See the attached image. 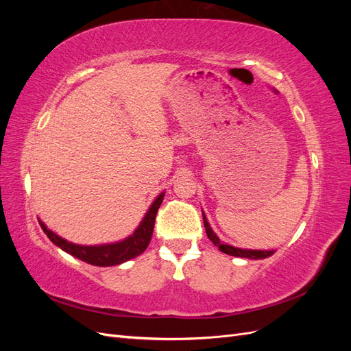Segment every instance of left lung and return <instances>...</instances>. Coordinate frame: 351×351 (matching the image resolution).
<instances>
[{"label":"left lung","mask_w":351,"mask_h":351,"mask_svg":"<svg viewBox=\"0 0 351 351\" xmlns=\"http://www.w3.org/2000/svg\"><path fill=\"white\" fill-rule=\"evenodd\" d=\"M204 214V212H202ZM204 224H205V230H206V234L209 237V240L215 244V246L227 254H231V256H239V258H247V259H265L274 254V250H244V249H239L234 246H230V244H224L221 243L218 236L215 234L214 231H212L209 222L206 219V217L204 215Z\"/></svg>","instance_id":"1"}]
</instances>
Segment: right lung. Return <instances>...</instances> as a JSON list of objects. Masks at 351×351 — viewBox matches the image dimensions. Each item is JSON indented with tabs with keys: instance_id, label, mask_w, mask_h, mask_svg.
<instances>
[{
	"instance_id": "obj_1",
	"label": "right lung",
	"mask_w": 351,
	"mask_h": 351,
	"mask_svg": "<svg viewBox=\"0 0 351 351\" xmlns=\"http://www.w3.org/2000/svg\"><path fill=\"white\" fill-rule=\"evenodd\" d=\"M162 199L164 193H161L155 199L152 206L147 210V214L145 215L143 221L141 222V226L137 227L133 236L112 244H102V246H80V244H74L61 239L56 232L48 230L42 221H39V224L45 234L49 237V240L64 252L70 253L71 256L86 263L95 265V267H112V265H120L125 261L139 256L142 252L146 250L147 244H149L152 239L156 212L162 204Z\"/></svg>"
}]
</instances>
